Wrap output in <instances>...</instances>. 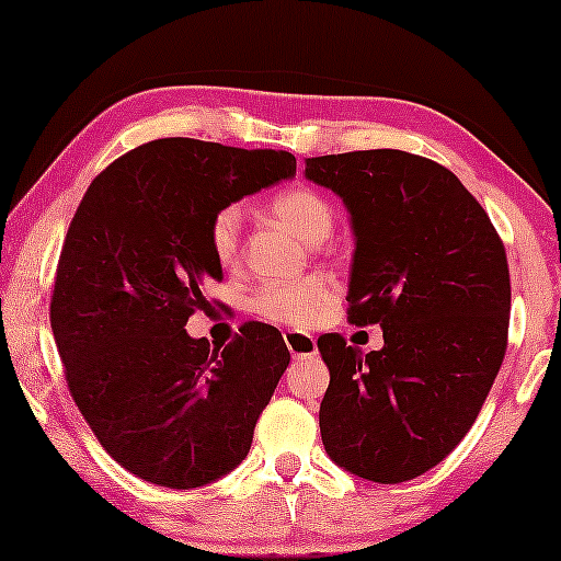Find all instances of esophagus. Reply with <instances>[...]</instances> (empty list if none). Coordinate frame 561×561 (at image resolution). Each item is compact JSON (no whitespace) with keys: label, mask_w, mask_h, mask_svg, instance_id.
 I'll list each match as a JSON object with an SVG mask.
<instances>
[{"label":"esophagus","mask_w":561,"mask_h":561,"mask_svg":"<svg viewBox=\"0 0 561 561\" xmlns=\"http://www.w3.org/2000/svg\"><path fill=\"white\" fill-rule=\"evenodd\" d=\"M286 347L290 350V355L294 357H311L317 355V340H313L311 334L306 332H286Z\"/></svg>","instance_id":"1"}]
</instances>
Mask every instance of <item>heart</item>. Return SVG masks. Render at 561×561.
I'll return each mask as SVG.
<instances>
[{"mask_svg": "<svg viewBox=\"0 0 561 561\" xmlns=\"http://www.w3.org/2000/svg\"><path fill=\"white\" fill-rule=\"evenodd\" d=\"M271 211L294 229L306 244H319L332 234L334 209L319 191L296 186L280 191L271 202ZM242 240V209L229 204L211 217L209 248L221 267H232L240 260ZM334 290L321 275H309L301 280L265 283L255 294L252 309L263 319L280 321L290 327H311L332 309Z\"/></svg>", "mask_w": 561, "mask_h": 561, "instance_id": "heart-1", "label": "heart"}]
</instances>
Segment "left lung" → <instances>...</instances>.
Listing matches in <instances>:
<instances>
[{"mask_svg": "<svg viewBox=\"0 0 561 561\" xmlns=\"http://www.w3.org/2000/svg\"><path fill=\"white\" fill-rule=\"evenodd\" d=\"M350 211V321L380 324L363 355L321 334V442L342 470L396 485L439 465L478 419L508 344L511 278L485 209L447 168L403 150L306 160Z\"/></svg>", "mask_w": 561, "mask_h": 561, "instance_id": "1", "label": "left lung"}]
</instances>
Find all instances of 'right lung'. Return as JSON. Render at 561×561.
<instances>
[{
  "label": "right lung",
  "instance_id": "obj_1",
  "mask_svg": "<svg viewBox=\"0 0 561 561\" xmlns=\"http://www.w3.org/2000/svg\"><path fill=\"white\" fill-rule=\"evenodd\" d=\"M286 150L152 140L91 181L60 250L50 327L71 396L117 462L152 485H209L248 457L290 352L250 321L225 350L188 336L221 280L211 217L294 179Z\"/></svg>",
  "mask_w": 561,
  "mask_h": 561
}]
</instances>
